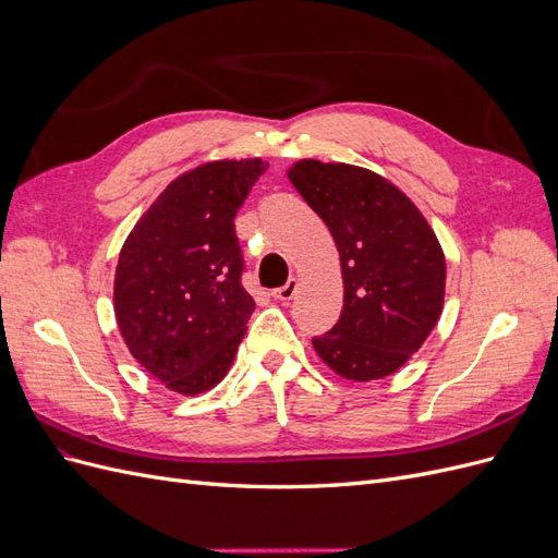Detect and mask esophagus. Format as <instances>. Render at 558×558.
I'll list each match as a JSON object with an SVG mask.
<instances>
[{"mask_svg":"<svg viewBox=\"0 0 558 558\" xmlns=\"http://www.w3.org/2000/svg\"><path fill=\"white\" fill-rule=\"evenodd\" d=\"M295 293H298V279L291 277L289 281H286V283L281 286V289L272 291V298H275V300H281V302H289V300H293Z\"/></svg>","mask_w":558,"mask_h":558,"instance_id":"1","label":"esophagus"}]
</instances>
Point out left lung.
Wrapping results in <instances>:
<instances>
[{"instance_id":"obj_1","label":"left lung","mask_w":558,"mask_h":558,"mask_svg":"<svg viewBox=\"0 0 558 558\" xmlns=\"http://www.w3.org/2000/svg\"><path fill=\"white\" fill-rule=\"evenodd\" d=\"M289 179L340 251L344 307L312 344L335 375L373 381L421 349L445 305L447 263L433 228L398 185L365 167L298 160Z\"/></svg>"}]
</instances>
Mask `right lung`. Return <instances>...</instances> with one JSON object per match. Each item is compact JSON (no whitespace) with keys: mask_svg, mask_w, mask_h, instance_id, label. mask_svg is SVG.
Returning <instances> with one entry per match:
<instances>
[{"mask_svg":"<svg viewBox=\"0 0 558 558\" xmlns=\"http://www.w3.org/2000/svg\"><path fill=\"white\" fill-rule=\"evenodd\" d=\"M265 170V160L244 158L183 172L118 256V328L134 361L174 393H205L228 375L256 310L242 286L234 216Z\"/></svg>","mask_w":558,"mask_h":558,"instance_id":"right-lung-1","label":"right lung"}]
</instances>
